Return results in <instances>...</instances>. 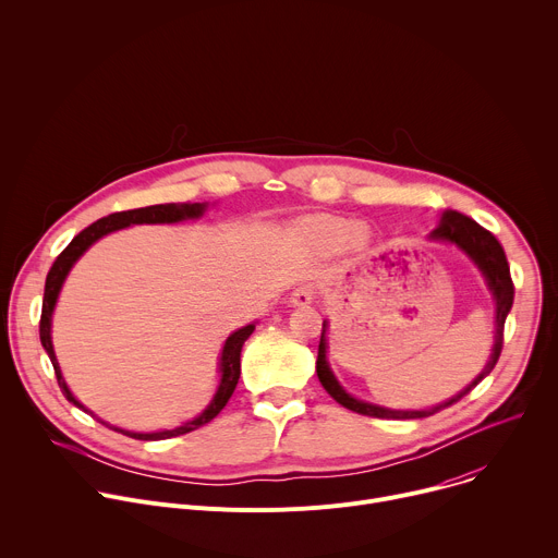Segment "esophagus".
Wrapping results in <instances>:
<instances>
[{"mask_svg":"<svg viewBox=\"0 0 558 558\" xmlns=\"http://www.w3.org/2000/svg\"><path fill=\"white\" fill-rule=\"evenodd\" d=\"M313 298H315L313 287H311V284H300V287H295V289L291 291L289 302H291L293 306H306V304L313 302Z\"/></svg>","mask_w":558,"mask_h":558,"instance_id":"1","label":"esophagus"}]
</instances>
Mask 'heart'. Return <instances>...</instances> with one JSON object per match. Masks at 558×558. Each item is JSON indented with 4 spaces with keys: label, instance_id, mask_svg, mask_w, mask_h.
<instances>
[{
    "label": "heart",
    "instance_id": "1",
    "mask_svg": "<svg viewBox=\"0 0 558 558\" xmlns=\"http://www.w3.org/2000/svg\"><path fill=\"white\" fill-rule=\"evenodd\" d=\"M357 233H360L357 227L347 220H325L317 225V235H320L323 241L329 245L351 243V241H355Z\"/></svg>",
    "mask_w": 558,
    "mask_h": 558
}]
</instances>
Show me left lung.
I'll return each instance as SVG.
<instances>
[{
    "mask_svg": "<svg viewBox=\"0 0 558 558\" xmlns=\"http://www.w3.org/2000/svg\"><path fill=\"white\" fill-rule=\"evenodd\" d=\"M433 238L437 241H452L457 243L476 265L484 271L488 287L497 300V333H495V347H493V355L486 364V368L480 373L465 390H461L457 397H452L450 402L428 409V411H390V409H381L375 404H366L351 397L333 377L329 362H327V329L329 325H323V336H320V347H317V362H315V371H317V379L325 386V390L333 397L338 404H342L344 409L360 413V415H368V417H379V420H422V417H430L435 413H439L441 409L459 402L463 395H468L476 384H480L497 364L501 349H504V327H506V317L512 308V300H514V284H512V276H510V267H508V258L506 252L501 247V243L497 238L484 229L480 222H474L472 218L459 214V211H446L441 216V225L433 231Z\"/></svg>",
    "mask_w": 558,
    "mask_h": 558,
    "instance_id": "1",
    "label": "left lung"
}]
</instances>
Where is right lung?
Segmentation results:
<instances>
[{"label":"right lung","mask_w":558,"mask_h":558,"mask_svg":"<svg viewBox=\"0 0 558 558\" xmlns=\"http://www.w3.org/2000/svg\"><path fill=\"white\" fill-rule=\"evenodd\" d=\"M205 205L201 203H194V205H149V207H138V209H128V211H117V214H110L106 218H99L97 222H93L90 227H86L84 231H78L70 245L57 256V260L52 263L48 276H46V289H44V304H41V320H39V338H41V347L46 349L52 366H54V375H57V384L61 388V392L65 395V400L72 402L74 407L84 409L82 404H78L72 392L68 390L63 377H61V371H59V364H57V357H54V351H52V342H50V317H52V308H54V302H57V295H59V289L70 271V267L76 263V258L82 256L93 243H97L101 235L114 231V229H121V227H130V225H141V222H179V220H185V218H198L203 214ZM256 325H247L243 329H238L235 333H231L222 347V357H220V371H222V377H220V386L214 395L211 404L192 422L179 426V428H172V430H161V433H130V430H121V428H114L110 426L112 430L117 433H123L132 439H170V437H179V435H185V433H192L201 426H205L207 422H211L222 409L225 404L229 402V397L238 384V377H241V351H243V344L245 340L254 333ZM86 411V409H84ZM106 424V422H104ZM108 426V424H106Z\"/></svg>","instance_id":"right-lung-1"}]
</instances>
